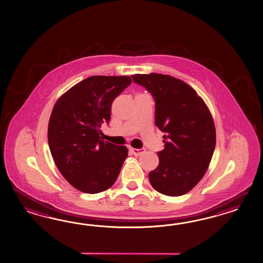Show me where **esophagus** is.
I'll use <instances>...</instances> for the list:
<instances>
[{
  "label": "esophagus",
  "instance_id": "obj_1",
  "mask_svg": "<svg viewBox=\"0 0 263 263\" xmlns=\"http://www.w3.org/2000/svg\"><path fill=\"white\" fill-rule=\"evenodd\" d=\"M129 152L134 155V156H141L142 154L145 153V149H135V148H129Z\"/></svg>",
  "mask_w": 263,
  "mask_h": 263
}]
</instances>
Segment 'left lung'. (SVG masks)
Here are the masks:
<instances>
[{"instance_id":"1","label":"left lung","mask_w":263,"mask_h":263,"mask_svg":"<svg viewBox=\"0 0 263 263\" xmlns=\"http://www.w3.org/2000/svg\"><path fill=\"white\" fill-rule=\"evenodd\" d=\"M156 101V126L165 148L159 164L149 173L152 186L161 194L183 195L202 180L216 144L213 118L203 99L187 83L157 73L132 76Z\"/></svg>"}]
</instances>
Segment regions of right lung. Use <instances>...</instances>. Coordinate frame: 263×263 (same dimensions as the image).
Instances as JSON below:
<instances>
[{"instance_id":"right-lung-1","label":"right lung","mask_w":263,"mask_h":263,"mask_svg":"<svg viewBox=\"0 0 263 263\" xmlns=\"http://www.w3.org/2000/svg\"><path fill=\"white\" fill-rule=\"evenodd\" d=\"M132 83L127 76H92L77 83L53 106L48 142L61 175L78 190L95 194L112 186L128 157L125 146L102 140L113 100Z\"/></svg>"}]
</instances>
